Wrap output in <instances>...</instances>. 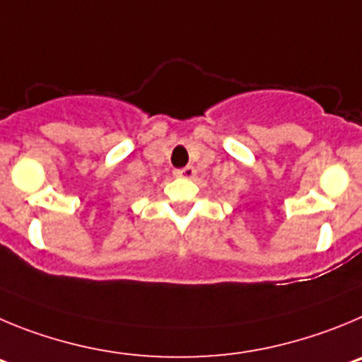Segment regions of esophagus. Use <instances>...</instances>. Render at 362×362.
<instances>
[{
  "label": "esophagus",
  "instance_id": "esophagus-1",
  "mask_svg": "<svg viewBox=\"0 0 362 362\" xmlns=\"http://www.w3.org/2000/svg\"><path fill=\"white\" fill-rule=\"evenodd\" d=\"M194 175H197V169L193 165H187V168H182L175 171V177L178 178H193Z\"/></svg>",
  "mask_w": 362,
  "mask_h": 362
}]
</instances>
